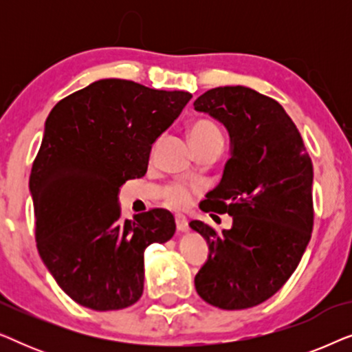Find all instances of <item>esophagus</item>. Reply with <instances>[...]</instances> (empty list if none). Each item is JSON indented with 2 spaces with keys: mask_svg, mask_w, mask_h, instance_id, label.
Listing matches in <instances>:
<instances>
[{
  "mask_svg": "<svg viewBox=\"0 0 352 352\" xmlns=\"http://www.w3.org/2000/svg\"><path fill=\"white\" fill-rule=\"evenodd\" d=\"M176 228L179 232H186V230L189 229V221H187L186 216L176 214Z\"/></svg>",
  "mask_w": 352,
  "mask_h": 352,
  "instance_id": "obj_1",
  "label": "esophagus"
}]
</instances>
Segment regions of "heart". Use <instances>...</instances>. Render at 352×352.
I'll return each mask as SVG.
<instances>
[{"label": "heart", "instance_id": "b5f03b06", "mask_svg": "<svg viewBox=\"0 0 352 352\" xmlns=\"http://www.w3.org/2000/svg\"><path fill=\"white\" fill-rule=\"evenodd\" d=\"M187 134H189L190 144L195 152L200 151V148L211 146L223 148V133H221V129L216 126L213 122H210V120H197V122L190 124ZM197 194H199V189H197V187L184 184V182H171V184H168L165 187V190H163V197H165L166 204L176 210H186L187 206L192 204V200H194V197Z\"/></svg>", "mask_w": 352, "mask_h": 352}]
</instances>
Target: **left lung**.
<instances>
[{
    "label": "left lung",
    "mask_w": 352,
    "mask_h": 352,
    "mask_svg": "<svg viewBox=\"0 0 352 352\" xmlns=\"http://www.w3.org/2000/svg\"><path fill=\"white\" fill-rule=\"evenodd\" d=\"M194 107L219 120L232 142L223 179L200 210L234 219L223 234L201 221L190 223L210 247L195 288L211 306L247 309L285 285L309 243L312 162L296 124L269 96L219 86L197 98Z\"/></svg>",
    "instance_id": "8db88e82"
}]
</instances>
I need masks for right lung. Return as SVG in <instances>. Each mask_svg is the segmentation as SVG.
Listing matches in <instances>:
<instances>
[{"mask_svg": "<svg viewBox=\"0 0 352 352\" xmlns=\"http://www.w3.org/2000/svg\"><path fill=\"white\" fill-rule=\"evenodd\" d=\"M190 98L107 78L51 110L30 175L36 248L78 305L117 311L141 298L144 250L175 235V216L152 208L120 219L118 189L146 175L152 144Z\"/></svg>", "mask_w": 352, "mask_h": 352, "instance_id": "obj_1", "label": "right lung"}]
</instances>
